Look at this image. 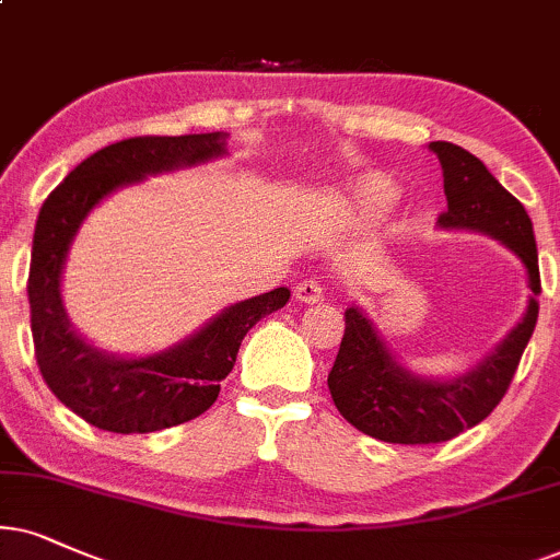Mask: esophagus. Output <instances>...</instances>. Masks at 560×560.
<instances>
[{"label": "esophagus", "mask_w": 560, "mask_h": 560, "mask_svg": "<svg viewBox=\"0 0 560 560\" xmlns=\"http://www.w3.org/2000/svg\"><path fill=\"white\" fill-rule=\"evenodd\" d=\"M294 296L304 304H317L323 302V284L317 279H304L300 281V284L294 287Z\"/></svg>", "instance_id": "1"}]
</instances>
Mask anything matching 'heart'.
I'll return each mask as SVG.
<instances>
[{
  "label": "heart",
  "instance_id": "obj_1",
  "mask_svg": "<svg viewBox=\"0 0 560 560\" xmlns=\"http://www.w3.org/2000/svg\"><path fill=\"white\" fill-rule=\"evenodd\" d=\"M395 196H398V190H395L390 180L370 175V178L359 180L357 186H353V207H357V211L362 217L374 219V217H382L393 207Z\"/></svg>",
  "mask_w": 560,
  "mask_h": 560
}]
</instances>
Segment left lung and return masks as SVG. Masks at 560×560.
Segmentation results:
<instances>
[{
	"instance_id": "1",
	"label": "left lung",
	"mask_w": 560,
	"mask_h": 560,
	"mask_svg": "<svg viewBox=\"0 0 560 560\" xmlns=\"http://www.w3.org/2000/svg\"><path fill=\"white\" fill-rule=\"evenodd\" d=\"M444 175L447 211L442 230H472L499 240L522 260L529 296L522 320L465 374L421 377L398 362L374 320L359 304L346 310V330L328 374L332 402L351 427L390 444H436L472 429L499 406L512 385L522 351L537 323L540 268L525 207L488 173L476 154L452 141H431Z\"/></svg>"
}]
</instances>
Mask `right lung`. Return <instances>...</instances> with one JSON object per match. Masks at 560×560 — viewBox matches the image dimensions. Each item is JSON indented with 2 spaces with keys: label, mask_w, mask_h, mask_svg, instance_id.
<instances>
[{
  "label": "right lung",
  "mask_w": 560,
  "mask_h": 560,
  "mask_svg": "<svg viewBox=\"0 0 560 560\" xmlns=\"http://www.w3.org/2000/svg\"><path fill=\"white\" fill-rule=\"evenodd\" d=\"M224 154V131L124 139L80 162L40 207L27 276L35 362L56 398L92 427L113 434H147L201 416L214 406L219 382L235 366L245 332L292 296L279 287L230 304L180 343L150 357L97 349L69 323L61 273L90 211L113 190Z\"/></svg>",
  "instance_id": "right-lung-1"
}]
</instances>
